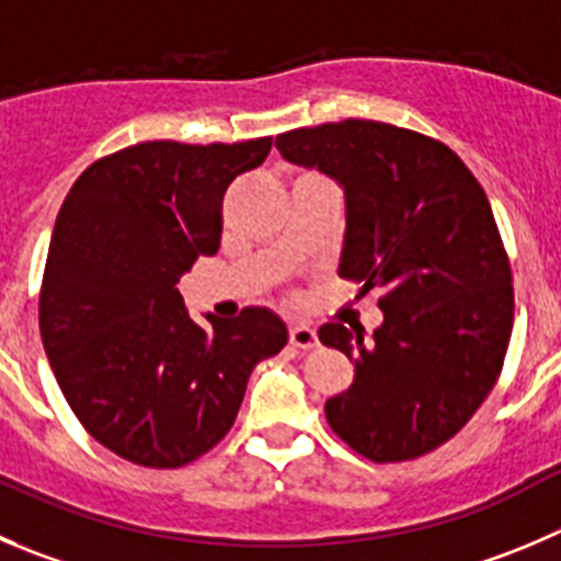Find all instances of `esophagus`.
<instances>
[{"mask_svg": "<svg viewBox=\"0 0 561 561\" xmlns=\"http://www.w3.org/2000/svg\"><path fill=\"white\" fill-rule=\"evenodd\" d=\"M289 341L297 346V350H313L319 344L317 330L306 322H297L289 328Z\"/></svg>", "mask_w": 561, "mask_h": 561, "instance_id": "esophagus-1", "label": "esophagus"}]
</instances>
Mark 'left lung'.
Segmentation results:
<instances>
[{"label":"left lung","instance_id":"1","mask_svg":"<svg viewBox=\"0 0 561 561\" xmlns=\"http://www.w3.org/2000/svg\"><path fill=\"white\" fill-rule=\"evenodd\" d=\"M275 148L344 186L339 275L382 289L371 339L319 328L355 366L324 404L330 430L366 460L430 455L493 391L512 335V270L482 184L440 140L380 121L286 131Z\"/></svg>","mask_w":561,"mask_h":561}]
</instances>
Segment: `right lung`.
<instances>
[{"label": "right lung", "instance_id": "add662e5", "mask_svg": "<svg viewBox=\"0 0 561 561\" xmlns=\"http://www.w3.org/2000/svg\"><path fill=\"white\" fill-rule=\"evenodd\" d=\"M270 148L272 137L137 142L90 164L62 201L41 339L73 415L135 466L181 468L215 449L250 371L289 341L266 308L201 328L175 289L197 255L217 253L222 195Z\"/></svg>", "mask_w": 561, "mask_h": 561}]
</instances>
